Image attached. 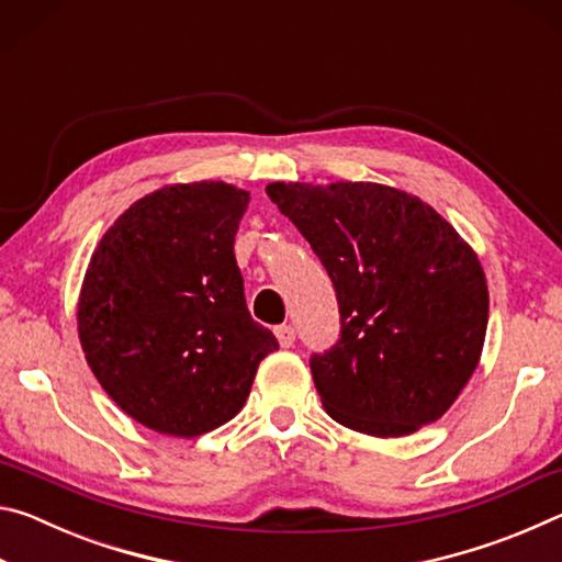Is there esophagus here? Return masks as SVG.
I'll return each mask as SVG.
<instances>
[{
    "label": "esophagus",
    "mask_w": 562,
    "mask_h": 562,
    "mask_svg": "<svg viewBox=\"0 0 562 562\" xmlns=\"http://www.w3.org/2000/svg\"><path fill=\"white\" fill-rule=\"evenodd\" d=\"M274 337H278L280 347L282 349H290L294 345V327L290 325H280L278 329H274Z\"/></svg>",
    "instance_id": "obj_1"
}]
</instances>
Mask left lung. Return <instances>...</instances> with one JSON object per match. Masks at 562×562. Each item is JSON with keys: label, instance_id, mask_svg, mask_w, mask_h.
<instances>
[{"label": "left lung", "instance_id": "1", "mask_svg": "<svg viewBox=\"0 0 562 562\" xmlns=\"http://www.w3.org/2000/svg\"><path fill=\"white\" fill-rule=\"evenodd\" d=\"M337 290L341 337L312 357L325 412L398 439L439 422L481 361L488 284L473 247L429 203L367 180L270 183Z\"/></svg>", "mask_w": 562, "mask_h": 562}]
</instances>
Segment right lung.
I'll use <instances>...</instances> for the list:
<instances>
[{
	"label": "right lung",
	"mask_w": 562,
	"mask_h": 562,
	"mask_svg": "<svg viewBox=\"0 0 562 562\" xmlns=\"http://www.w3.org/2000/svg\"><path fill=\"white\" fill-rule=\"evenodd\" d=\"M250 193L223 180L170 183L126 207L93 250L79 339L121 412L195 439L240 412L278 349L250 317L235 235Z\"/></svg>",
	"instance_id": "add662e5"
}]
</instances>
